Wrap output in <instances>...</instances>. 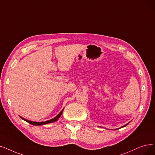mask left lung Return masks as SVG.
Here are the masks:
<instances>
[{
  "label": "left lung",
  "mask_w": 155,
  "mask_h": 155,
  "mask_svg": "<svg viewBox=\"0 0 155 155\" xmlns=\"http://www.w3.org/2000/svg\"><path fill=\"white\" fill-rule=\"evenodd\" d=\"M128 123H127V124H126V125H124V126H123V127H122V128H123V127H126V126H127V125H128Z\"/></svg>",
  "instance_id": "8db88e82"
}]
</instances>
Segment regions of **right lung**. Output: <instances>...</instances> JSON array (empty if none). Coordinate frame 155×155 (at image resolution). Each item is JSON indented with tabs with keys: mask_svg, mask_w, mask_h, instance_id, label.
<instances>
[{
	"mask_svg": "<svg viewBox=\"0 0 155 155\" xmlns=\"http://www.w3.org/2000/svg\"><path fill=\"white\" fill-rule=\"evenodd\" d=\"M63 110H64V109H62V110L61 111V112L56 116L54 117V118L50 120H48V121H42V122H36V121H29V120H27L25 118H23L22 117L20 116L21 118L23 120H25V121L28 122V123H30V124L31 125H36V126H39V125H45V124H48V123H53V122H55L56 121H57L58 120L59 117L61 116V114H62L63 113Z\"/></svg>",
	"mask_w": 155,
	"mask_h": 155,
	"instance_id": "1",
	"label": "right lung"
}]
</instances>
